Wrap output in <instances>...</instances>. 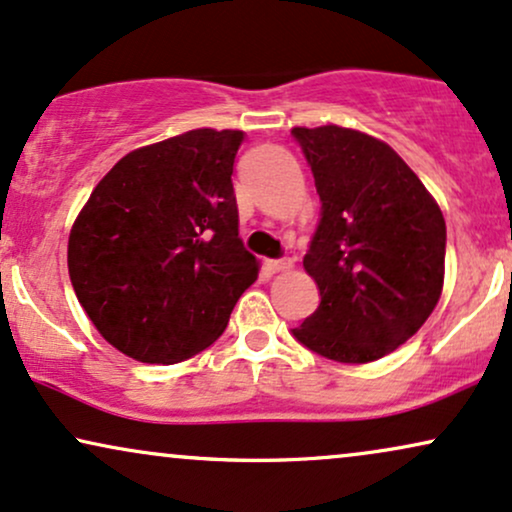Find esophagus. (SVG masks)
<instances>
[{"label": "esophagus", "mask_w": 512, "mask_h": 512, "mask_svg": "<svg viewBox=\"0 0 512 512\" xmlns=\"http://www.w3.org/2000/svg\"><path fill=\"white\" fill-rule=\"evenodd\" d=\"M266 268L270 270V273H285V270L292 268V258H270V261H266Z\"/></svg>", "instance_id": "1"}]
</instances>
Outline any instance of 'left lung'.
Masks as SVG:
<instances>
[{
    "mask_svg": "<svg viewBox=\"0 0 512 512\" xmlns=\"http://www.w3.org/2000/svg\"><path fill=\"white\" fill-rule=\"evenodd\" d=\"M320 194L304 256L320 306L294 327L306 349L370 363L408 342L444 287L446 223L418 175L365 132L294 128Z\"/></svg>",
    "mask_w": 512,
    "mask_h": 512,
    "instance_id": "1",
    "label": "left lung"
}]
</instances>
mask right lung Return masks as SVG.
Returning <instances> with one entry per match:
<instances>
[{
	"instance_id": "add662e5",
	"label": "right lung",
	"mask_w": 512,
	"mask_h": 512,
	"mask_svg": "<svg viewBox=\"0 0 512 512\" xmlns=\"http://www.w3.org/2000/svg\"><path fill=\"white\" fill-rule=\"evenodd\" d=\"M242 130L199 128L130 151L68 237V275L99 334L140 363H180L223 334L258 277L239 239Z\"/></svg>"
}]
</instances>
